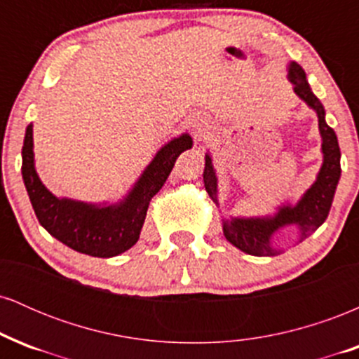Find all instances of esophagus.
<instances>
[{
    "label": "esophagus",
    "instance_id": "34e87169",
    "mask_svg": "<svg viewBox=\"0 0 359 359\" xmlns=\"http://www.w3.org/2000/svg\"><path fill=\"white\" fill-rule=\"evenodd\" d=\"M191 126H192V131H194V133H196V137H199V135H201V131L204 130V126H205V121H204V119L197 118V119H194V121L191 123Z\"/></svg>",
    "mask_w": 359,
    "mask_h": 359
}]
</instances>
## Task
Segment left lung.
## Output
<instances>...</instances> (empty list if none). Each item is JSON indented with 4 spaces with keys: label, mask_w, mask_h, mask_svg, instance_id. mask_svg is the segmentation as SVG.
<instances>
[{
    "label": "left lung",
    "mask_w": 359,
    "mask_h": 359,
    "mask_svg": "<svg viewBox=\"0 0 359 359\" xmlns=\"http://www.w3.org/2000/svg\"><path fill=\"white\" fill-rule=\"evenodd\" d=\"M288 81L294 86V93L309 108L317 113L319 119V133L323 138V165L319 168L314 184L304 192L295 204L285 203L278 205L271 216L257 217H222V233L226 240L238 250L253 257H275L283 253L282 248L273 245L275 233L287 226H295L299 231V243L311 236L327 217L331 209L334 192L341 177V150L337 137L331 126L325 123V111L323 102L317 100L309 86L306 72L297 62L288 64ZM204 187L212 203L219 208L217 199V177L212 165L211 154H205Z\"/></svg>",
    "instance_id": "8db88e82"
}]
</instances>
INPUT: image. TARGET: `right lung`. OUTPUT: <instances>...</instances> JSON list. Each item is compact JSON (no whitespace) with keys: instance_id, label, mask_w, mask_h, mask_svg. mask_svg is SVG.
I'll use <instances>...</instances> for the list:
<instances>
[{"instance_id":"right-lung-1","label":"right lung","mask_w":359,"mask_h":359,"mask_svg":"<svg viewBox=\"0 0 359 359\" xmlns=\"http://www.w3.org/2000/svg\"><path fill=\"white\" fill-rule=\"evenodd\" d=\"M192 148L189 133L165 143L130 192L118 203L93 204L57 197L42 184L35 168L34 125L25 131L22 175L40 224L69 248L97 258L125 253L138 241L151 197L162 189L182 151Z\"/></svg>"}]
</instances>
